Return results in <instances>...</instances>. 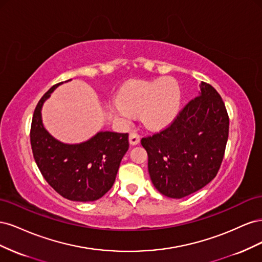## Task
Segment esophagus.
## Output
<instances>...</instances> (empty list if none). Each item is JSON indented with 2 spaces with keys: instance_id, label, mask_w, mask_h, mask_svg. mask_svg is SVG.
<instances>
[{
  "instance_id": "esophagus-1",
  "label": "esophagus",
  "mask_w": 262,
  "mask_h": 262,
  "mask_svg": "<svg viewBox=\"0 0 262 262\" xmlns=\"http://www.w3.org/2000/svg\"><path fill=\"white\" fill-rule=\"evenodd\" d=\"M129 141L131 145H137L140 143V136L136 131H132L129 136Z\"/></svg>"
}]
</instances>
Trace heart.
Here are the masks:
<instances>
[{"label": "heart", "instance_id": "1", "mask_svg": "<svg viewBox=\"0 0 262 262\" xmlns=\"http://www.w3.org/2000/svg\"><path fill=\"white\" fill-rule=\"evenodd\" d=\"M180 89L170 77L153 82L137 81L128 85L120 94V101L113 104V110L128 121L133 114H141L149 128H162L176 117L180 106Z\"/></svg>", "mask_w": 262, "mask_h": 262}]
</instances>
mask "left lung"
Instances as JSON below:
<instances>
[{"label":"left lung","mask_w":262,"mask_h":262,"mask_svg":"<svg viewBox=\"0 0 262 262\" xmlns=\"http://www.w3.org/2000/svg\"><path fill=\"white\" fill-rule=\"evenodd\" d=\"M200 90L167 128L141 140L154 187L173 199L207 186L225 153L229 118L224 101L208 83L201 82Z\"/></svg>","instance_id":"left-lung-1"}]
</instances>
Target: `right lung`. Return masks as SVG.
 Returning a JSON list of instances; mask_svg holds the SVG:
<instances>
[{
	"label": "right lung",
	"mask_w": 262,
	"mask_h": 262,
	"mask_svg": "<svg viewBox=\"0 0 262 262\" xmlns=\"http://www.w3.org/2000/svg\"><path fill=\"white\" fill-rule=\"evenodd\" d=\"M62 83L53 85L35 108L30 126L35 162L46 181L63 198L81 202L98 200L114 185L129 148V134L101 131L80 144H64L51 137L42 124L41 107Z\"/></svg>",
	"instance_id": "obj_1"
}]
</instances>
